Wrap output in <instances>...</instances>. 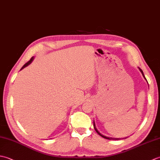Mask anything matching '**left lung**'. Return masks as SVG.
<instances>
[{
	"instance_id": "left-lung-1",
	"label": "left lung",
	"mask_w": 160,
	"mask_h": 160,
	"mask_svg": "<svg viewBox=\"0 0 160 160\" xmlns=\"http://www.w3.org/2000/svg\"><path fill=\"white\" fill-rule=\"evenodd\" d=\"M139 69H140V71H141V73H142V76H143V77L145 78V80H147V79H146V78H145L144 75L143 71H142V70L140 69V68H139ZM93 127H94L95 130H96V131L97 132V133H98V135H100V136H102V138H105V139H107V140H121V138H109V137H106V136H104V135H102V134L100 133V132L98 131V129H97V128H96V125H95V122H93Z\"/></svg>"
}]
</instances>
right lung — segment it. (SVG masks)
<instances>
[{
	"label": "right lung",
	"mask_w": 160,
	"mask_h": 160,
	"mask_svg": "<svg viewBox=\"0 0 160 160\" xmlns=\"http://www.w3.org/2000/svg\"><path fill=\"white\" fill-rule=\"evenodd\" d=\"M33 57H32V58H31V59H30V60H29L28 62H27V63H25V64H24V65H23V67H22L21 68V69H20V70H22V69H24V68H25V67H26L27 66H28V65H29V64L30 63H31V62H32V61H33Z\"/></svg>",
	"instance_id": "1"
}]
</instances>
